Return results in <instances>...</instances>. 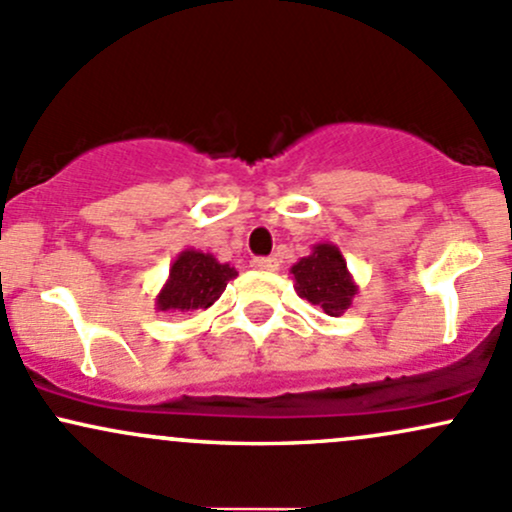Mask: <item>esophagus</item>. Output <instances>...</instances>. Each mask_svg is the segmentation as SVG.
Masks as SVG:
<instances>
[{"instance_id": "obj_1", "label": "esophagus", "mask_w": 512, "mask_h": 512, "mask_svg": "<svg viewBox=\"0 0 512 512\" xmlns=\"http://www.w3.org/2000/svg\"><path fill=\"white\" fill-rule=\"evenodd\" d=\"M250 265L255 267L257 272H274V269H279V260L277 257H255Z\"/></svg>"}]
</instances>
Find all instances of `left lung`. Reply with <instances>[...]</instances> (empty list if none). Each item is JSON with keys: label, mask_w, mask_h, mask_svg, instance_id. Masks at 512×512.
Returning <instances> with one entry per match:
<instances>
[{"label": "left lung", "mask_w": 512, "mask_h": 512, "mask_svg": "<svg viewBox=\"0 0 512 512\" xmlns=\"http://www.w3.org/2000/svg\"><path fill=\"white\" fill-rule=\"evenodd\" d=\"M289 272L294 274L296 294L333 318L342 316L359 294L340 247L333 243H316L311 255L301 257Z\"/></svg>", "instance_id": "left-lung-1"}]
</instances>
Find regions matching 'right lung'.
<instances>
[{
    "label": "right lung",
    "mask_w": 512,
    "mask_h": 512,
    "mask_svg": "<svg viewBox=\"0 0 512 512\" xmlns=\"http://www.w3.org/2000/svg\"><path fill=\"white\" fill-rule=\"evenodd\" d=\"M235 277L238 272L228 262H218L211 252L187 247L174 257L170 277L157 294L155 308L167 313L206 311L221 299L228 282Z\"/></svg>",
    "instance_id": "right-lung-1"
}]
</instances>
